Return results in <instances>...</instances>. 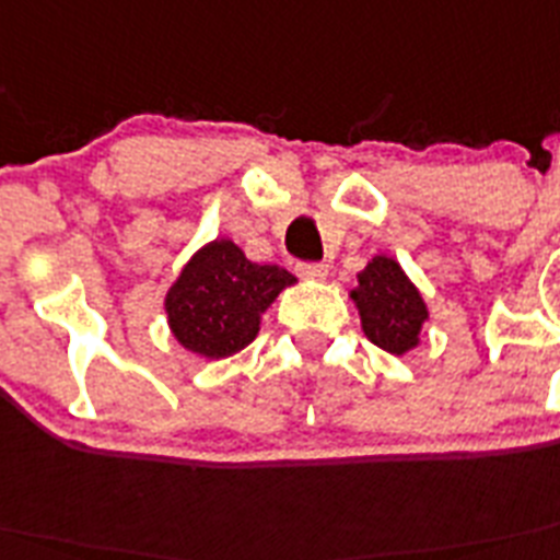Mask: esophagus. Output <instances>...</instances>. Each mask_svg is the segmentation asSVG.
Returning a JSON list of instances; mask_svg holds the SVG:
<instances>
[{
  "mask_svg": "<svg viewBox=\"0 0 560 560\" xmlns=\"http://www.w3.org/2000/svg\"><path fill=\"white\" fill-rule=\"evenodd\" d=\"M327 265H302L299 267V276H302L304 281H324L327 279Z\"/></svg>",
  "mask_w": 560,
  "mask_h": 560,
  "instance_id": "1",
  "label": "esophagus"
}]
</instances>
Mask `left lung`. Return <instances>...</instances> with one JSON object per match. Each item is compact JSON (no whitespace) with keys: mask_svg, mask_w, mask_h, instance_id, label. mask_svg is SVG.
<instances>
[{"mask_svg":"<svg viewBox=\"0 0 560 560\" xmlns=\"http://www.w3.org/2000/svg\"><path fill=\"white\" fill-rule=\"evenodd\" d=\"M350 299L359 310L361 330L375 347L407 355L421 345V327L430 322L424 295L396 258L378 253L355 276Z\"/></svg>","mask_w":560,"mask_h":560,"instance_id":"obj_1","label":"left lung"}]
</instances>
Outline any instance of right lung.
Returning a JSON list of instances; mask_svg holds the SVG:
<instances>
[{
    "label": "right lung",
    "instance_id": "add662e5",
    "mask_svg": "<svg viewBox=\"0 0 560 560\" xmlns=\"http://www.w3.org/2000/svg\"><path fill=\"white\" fill-rule=\"evenodd\" d=\"M295 276L256 265L230 238L201 244L164 293L173 338L201 359H230L258 336L261 316Z\"/></svg>",
    "mask_w": 560,
    "mask_h": 560
}]
</instances>
